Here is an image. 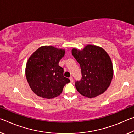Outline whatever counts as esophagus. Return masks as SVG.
I'll return each mask as SVG.
<instances>
[{
    "label": "esophagus",
    "mask_w": 134,
    "mask_h": 134,
    "mask_svg": "<svg viewBox=\"0 0 134 134\" xmlns=\"http://www.w3.org/2000/svg\"><path fill=\"white\" fill-rule=\"evenodd\" d=\"M70 82L72 83V82H73V77H70Z\"/></svg>",
    "instance_id": "1"
}]
</instances>
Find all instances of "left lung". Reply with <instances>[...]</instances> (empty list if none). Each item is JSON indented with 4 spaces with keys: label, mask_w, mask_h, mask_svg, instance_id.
I'll return each instance as SVG.
<instances>
[{
    "label": "left lung",
    "mask_w": 134,
    "mask_h": 134,
    "mask_svg": "<svg viewBox=\"0 0 134 134\" xmlns=\"http://www.w3.org/2000/svg\"><path fill=\"white\" fill-rule=\"evenodd\" d=\"M71 53L81 68L82 77L75 82L77 91L90 98L103 94L113 76V64L107 53L92 44L86 45L82 50L73 48Z\"/></svg>",
    "instance_id": "8db88e82"
}]
</instances>
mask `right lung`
Masks as SVG:
<instances>
[{
  "mask_svg": "<svg viewBox=\"0 0 134 134\" xmlns=\"http://www.w3.org/2000/svg\"><path fill=\"white\" fill-rule=\"evenodd\" d=\"M65 50L52 46H43L30 57L25 76L31 90L37 96L51 99L60 95L69 79L63 76L64 69L58 65Z\"/></svg>",
  "mask_w": 134,
  "mask_h": 134,
  "instance_id": "add662e5",
  "label": "right lung"
}]
</instances>
